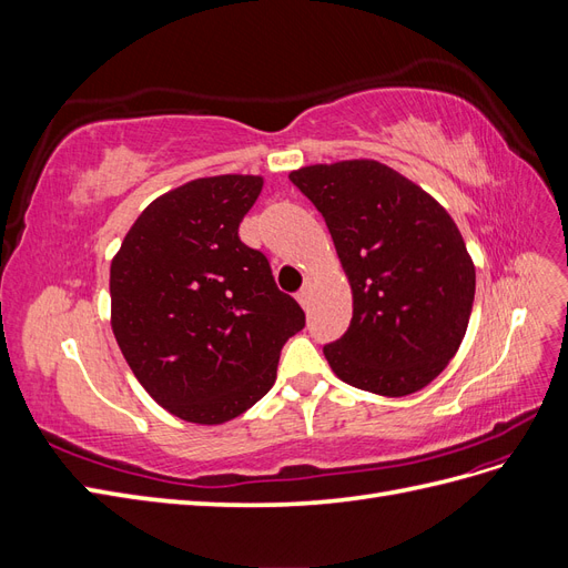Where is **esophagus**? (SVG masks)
<instances>
[{
  "label": "esophagus",
  "instance_id": "34e87169",
  "mask_svg": "<svg viewBox=\"0 0 568 568\" xmlns=\"http://www.w3.org/2000/svg\"><path fill=\"white\" fill-rule=\"evenodd\" d=\"M296 298H298V303L305 307L307 303H311V284H305L298 294H296Z\"/></svg>",
  "mask_w": 568,
  "mask_h": 568
}]
</instances>
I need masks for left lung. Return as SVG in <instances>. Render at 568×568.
<instances>
[{
  "label": "left lung",
  "instance_id": "8db88e82",
  "mask_svg": "<svg viewBox=\"0 0 568 568\" xmlns=\"http://www.w3.org/2000/svg\"><path fill=\"white\" fill-rule=\"evenodd\" d=\"M315 203L353 291L348 332L324 346L341 382L388 398L417 393L467 334L476 270L448 211L379 161L288 175Z\"/></svg>",
  "mask_w": 568,
  "mask_h": 568
}]
</instances>
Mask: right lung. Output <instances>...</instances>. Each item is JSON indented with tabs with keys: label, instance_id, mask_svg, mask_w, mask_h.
Wrapping results in <instances>:
<instances>
[{
	"label": "right lung",
	"instance_id": "add662e5",
	"mask_svg": "<svg viewBox=\"0 0 568 568\" xmlns=\"http://www.w3.org/2000/svg\"><path fill=\"white\" fill-rule=\"evenodd\" d=\"M263 178L215 175L151 201L111 263V326L146 393L192 424L244 415L305 313L239 239Z\"/></svg>",
	"mask_w": 568,
	"mask_h": 568
}]
</instances>
